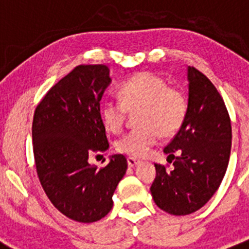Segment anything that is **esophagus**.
Returning <instances> with one entry per match:
<instances>
[{
    "label": "esophagus",
    "mask_w": 249,
    "mask_h": 249,
    "mask_svg": "<svg viewBox=\"0 0 249 249\" xmlns=\"http://www.w3.org/2000/svg\"><path fill=\"white\" fill-rule=\"evenodd\" d=\"M127 163H128V167H132V168H133V167H136L140 163V160H136V158L133 157H128L127 158Z\"/></svg>",
    "instance_id": "1"
}]
</instances>
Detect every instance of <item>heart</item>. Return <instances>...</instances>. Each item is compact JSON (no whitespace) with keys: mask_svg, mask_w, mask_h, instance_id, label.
I'll return each mask as SVG.
<instances>
[{"mask_svg":"<svg viewBox=\"0 0 249 249\" xmlns=\"http://www.w3.org/2000/svg\"><path fill=\"white\" fill-rule=\"evenodd\" d=\"M120 101L106 100L101 116L106 129L122 131L127 113L141 111L138 120L142 128L133 129L116 142V149L131 157H144L160 140L169 137L181 128L186 118L187 102L178 89L168 87L166 81L143 72L120 86Z\"/></svg>","mask_w":249,"mask_h":249,"instance_id":"1","label":"heart"}]
</instances>
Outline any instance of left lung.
Returning a JSON list of instances; mask_svg holds the SVG:
<instances>
[{"instance_id": "1", "label": "left lung", "mask_w": 249, "mask_h": 249, "mask_svg": "<svg viewBox=\"0 0 249 249\" xmlns=\"http://www.w3.org/2000/svg\"><path fill=\"white\" fill-rule=\"evenodd\" d=\"M188 105L181 128L163 152L171 171L155 164V203L173 215L198 211L218 190L232 146L230 114L221 94L202 72L187 67Z\"/></svg>"}]
</instances>
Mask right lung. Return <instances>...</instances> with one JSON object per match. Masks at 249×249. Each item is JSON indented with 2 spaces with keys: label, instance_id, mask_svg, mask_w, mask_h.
<instances>
[{
  "label": "right lung",
  "instance_id": "right-lung-1",
  "mask_svg": "<svg viewBox=\"0 0 249 249\" xmlns=\"http://www.w3.org/2000/svg\"><path fill=\"white\" fill-rule=\"evenodd\" d=\"M112 82L105 65H81L38 103L32 123L37 175L59 212L82 223L100 221L112 210V196L127 171L113 155L98 169L89 156L109 148L100 102Z\"/></svg>",
  "mask_w": 249,
  "mask_h": 249
}]
</instances>
